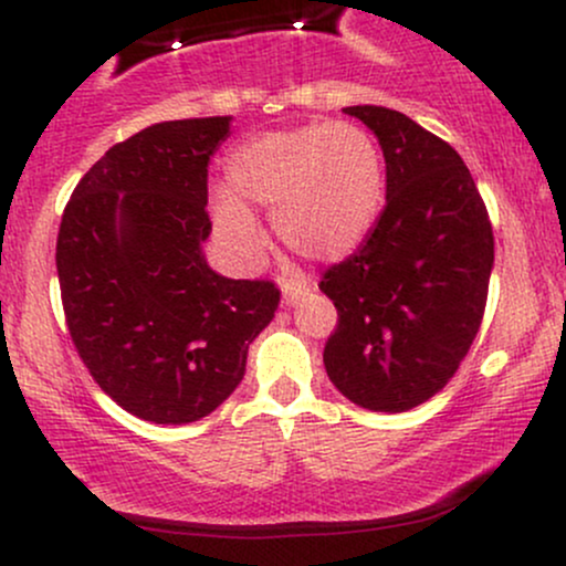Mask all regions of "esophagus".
I'll return each mask as SVG.
<instances>
[{
	"label": "esophagus",
	"mask_w": 566,
	"mask_h": 566,
	"mask_svg": "<svg viewBox=\"0 0 566 566\" xmlns=\"http://www.w3.org/2000/svg\"><path fill=\"white\" fill-rule=\"evenodd\" d=\"M308 290H311V282L305 276H301V274L282 279V297H284V303L295 305Z\"/></svg>",
	"instance_id": "1"
}]
</instances>
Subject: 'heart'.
<instances>
[{
	"instance_id": "heart-1",
	"label": "heart",
	"mask_w": 566,
	"mask_h": 566,
	"mask_svg": "<svg viewBox=\"0 0 566 566\" xmlns=\"http://www.w3.org/2000/svg\"><path fill=\"white\" fill-rule=\"evenodd\" d=\"M239 197L274 210V231L290 250L337 261L367 239L386 197V161L365 127L350 122L274 129L244 140L229 159ZM212 220L239 255L261 252L252 212L229 191L212 197Z\"/></svg>"
}]
</instances>
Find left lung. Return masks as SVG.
I'll return each mask as SVG.
<instances>
[{
	"mask_svg": "<svg viewBox=\"0 0 566 566\" xmlns=\"http://www.w3.org/2000/svg\"><path fill=\"white\" fill-rule=\"evenodd\" d=\"M386 159V207L359 250L324 271L337 308L324 346L335 388L407 412L450 382L482 324L495 263L490 216L450 143L382 106H348Z\"/></svg>",
	"mask_w": 566,
	"mask_h": 566,
	"instance_id": "1",
	"label": "left lung"
}]
</instances>
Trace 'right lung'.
Segmentation results:
<instances>
[{
  "mask_svg": "<svg viewBox=\"0 0 566 566\" xmlns=\"http://www.w3.org/2000/svg\"><path fill=\"white\" fill-rule=\"evenodd\" d=\"M231 116L159 122L116 143L63 210L55 265L76 354L122 409L193 423L244 378L279 290L205 261L207 165Z\"/></svg>",
  "mask_w": 566,
  "mask_h": 566,
  "instance_id": "right-lung-1",
  "label": "right lung"
}]
</instances>
